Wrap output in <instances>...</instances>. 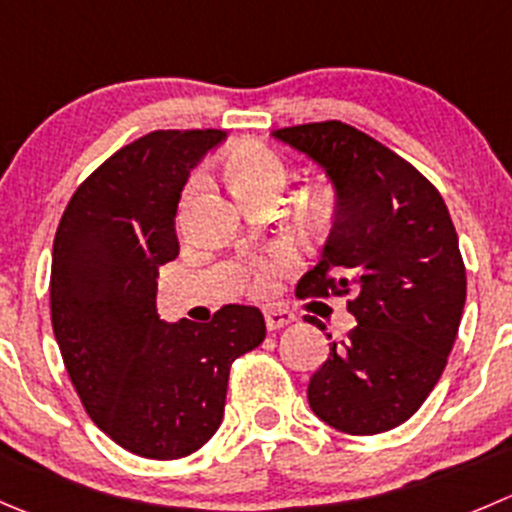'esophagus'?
I'll return each mask as SVG.
<instances>
[{
  "label": "esophagus",
  "mask_w": 512,
  "mask_h": 512,
  "mask_svg": "<svg viewBox=\"0 0 512 512\" xmlns=\"http://www.w3.org/2000/svg\"><path fill=\"white\" fill-rule=\"evenodd\" d=\"M290 322H295V315H292V312H285V310L265 312V325L270 332L282 330V327H287Z\"/></svg>",
  "instance_id": "1"
}]
</instances>
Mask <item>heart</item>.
I'll return each mask as SVG.
<instances>
[{
    "mask_svg": "<svg viewBox=\"0 0 512 512\" xmlns=\"http://www.w3.org/2000/svg\"><path fill=\"white\" fill-rule=\"evenodd\" d=\"M222 170H225L227 182H230L232 190L237 192L240 200L260 195V192H280L282 185H285V165H282V160L270 150V147L260 145V142L237 145L235 150L225 157ZM197 190H200V177H195V180L187 185L185 202H190ZM290 265V252L282 250V247H275V250L265 252V255L260 257H252L250 275L255 290H267L270 282L275 280L280 272H285Z\"/></svg>",
    "mask_w": 512,
    "mask_h": 512,
    "instance_id": "b5f03b06",
    "label": "heart"
}]
</instances>
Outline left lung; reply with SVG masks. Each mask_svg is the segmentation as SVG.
Returning <instances> with one entry per match:
<instances>
[{
  "label": "left lung",
  "mask_w": 512,
  "mask_h": 512,
  "mask_svg": "<svg viewBox=\"0 0 512 512\" xmlns=\"http://www.w3.org/2000/svg\"><path fill=\"white\" fill-rule=\"evenodd\" d=\"M272 137L310 157L335 187L330 237L297 295H352L357 320L310 377L312 413L347 435L398 428L438 385L463 317L468 282L448 207L410 162L345 122Z\"/></svg>",
  "instance_id": "1"
}]
</instances>
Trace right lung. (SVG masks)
Listing matches in <instances>:
<instances>
[{
	"mask_svg": "<svg viewBox=\"0 0 512 512\" xmlns=\"http://www.w3.org/2000/svg\"><path fill=\"white\" fill-rule=\"evenodd\" d=\"M225 137L157 130L122 147L77 187L54 235L49 302L69 380L99 430L150 460L185 458L217 433L232 362L265 340L250 305L212 322L157 315L182 187Z\"/></svg>",
	"mask_w": 512,
	"mask_h": 512,
	"instance_id": "right-lung-1",
	"label": "right lung"
}]
</instances>
